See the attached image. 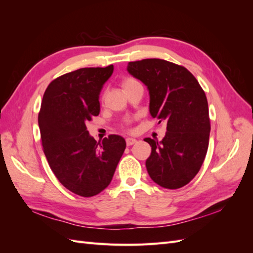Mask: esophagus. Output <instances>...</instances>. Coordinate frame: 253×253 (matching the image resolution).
Listing matches in <instances>:
<instances>
[{"label":"esophagus","mask_w":253,"mask_h":253,"mask_svg":"<svg viewBox=\"0 0 253 253\" xmlns=\"http://www.w3.org/2000/svg\"><path fill=\"white\" fill-rule=\"evenodd\" d=\"M126 144H127V145H132V144H134V143L137 142V140H136L135 138H129V137H128V138L126 139Z\"/></svg>","instance_id":"34e87169"}]
</instances>
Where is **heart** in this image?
<instances>
[{"mask_svg":"<svg viewBox=\"0 0 253 253\" xmlns=\"http://www.w3.org/2000/svg\"><path fill=\"white\" fill-rule=\"evenodd\" d=\"M135 82H138L137 81L136 79H134V78H131V77H128V78H126L124 81H122V87H126V86H128V85H131V84H133V83H135Z\"/></svg>","mask_w":253,"mask_h":253,"instance_id":"1","label":"heart"}]
</instances>
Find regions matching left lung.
<instances>
[{"label":"left lung","mask_w":253,"mask_h":253,"mask_svg":"<svg viewBox=\"0 0 253 253\" xmlns=\"http://www.w3.org/2000/svg\"><path fill=\"white\" fill-rule=\"evenodd\" d=\"M127 72L148 86L150 113L167 124L164 139L145 138L152 148L145 162L152 180L179 189L200 171L209 145L210 118L204 89L186 67L163 59L129 62Z\"/></svg>","instance_id":"8db88e82"}]
</instances>
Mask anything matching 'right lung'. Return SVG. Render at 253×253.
<instances>
[{"instance_id": "obj_1", "label": "right lung", "mask_w": 253, "mask_h": 253, "mask_svg": "<svg viewBox=\"0 0 253 253\" xmlns=\"http://www.w3.org/2000/svg\"><path fill=\"white\" fill-rule=\"evenodd\" d=\"M114 71L84 67L52 80L38 116L41 141L51 171L71 192L82 197L99 194L110 185L126 140L109 135L97 142L86 124L100 112L99 94Z\"/></svg>"}]
</instances>
